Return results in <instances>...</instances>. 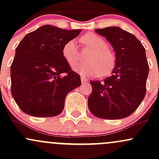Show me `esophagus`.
Here are the masks:
<instances>
[{"label":"esophagus","mask_w":159,"mask_h":159,"mask_svg":"<svg viewBox=\"0 0 159 159\" xmlns=\"http://www.w3.org/2000/svg\"><path fill=\"white\" fill-rule=\"evenodd\" d=\"M81 80L82 84H85V83H87V81H88V79H87V78L86 77H84V76H81Z\"/></svg>","instance_id":"esophagus-1"}]
</instances>
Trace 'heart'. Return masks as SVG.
Segmentation results:
<instances>
[{"label": "heart", "mask_w": 159, "mask_h": 159, "mask_svg": "<svg viewBox=\"0 0 159 159\" xmlns=\"http://www.w3.org/2000/svg\"><path fill=\"white\" fill-rule=\"evenodd\" d=\"M86 45L93 49L87 56L86 63H78L74 70L84 76H107L114 69L116 60L114 54L107 49L105 40L94 34H87L82 37ZM63 56L69 65L72 66L78 60L79 52L74 40H70L63 48Z\"/></svg>", "instance_id": "1"}]
</instances>
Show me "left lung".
<instances>
[{"label": "left lung", "mask_w": 159, "mask_h": 159, "mask_svg": "<svg viewBox=\"0 0 159 159\" xmlns=\"http://www.w3.org/2000/svg\"><path fill=\"white\" fill-rule=\"evenodd\" d=\"M95 30L112 45L116 63L112 75L90 81L89 110L101 119H123L134 113L145 97L149 73L145 48L135 36L119 27Z\"/></svg>", "instance_id": "left-lung-1"}]
</instances>
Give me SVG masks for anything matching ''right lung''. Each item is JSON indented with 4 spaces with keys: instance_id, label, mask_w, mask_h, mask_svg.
Listing matches in <instances>:
<instances>
[{
    "instance_id": "obj_1",
    "label": "right lung",
    "mask_w": 159,
    "mask_h": 159,
    "mask_svg": "<svg viewBox=\"0 0 159 159\" xmlns=\"http://www.w3.org/2000/svg\"><path fill=\"white\" fill-rule=\"evenodd\" d=\"M81 30L45 25L24 37L10 67L11 93L25 114L36 117L60 114L70 91L81 84L63 56V48Z\"/></svg>"
}]
</instances>
